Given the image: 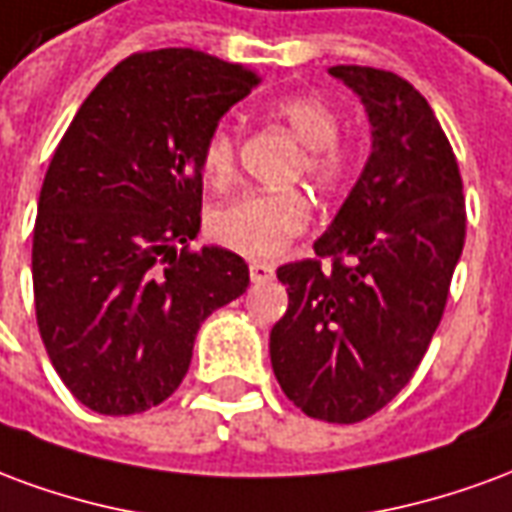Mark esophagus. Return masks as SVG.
I'll use <instances>...</instances> for the list:
<instances>
[{"mask_svg":"<svg viewBox=\"0 0 512 512\" xmlns=\"http://www.w3.org/2000/svg\"><path fill=\"white\" fill-rule=\"evenodd\" d=\"M271 277H274V266H268V263H252L249 266V279L252 282H268Z\"/></svg>","mask_w":512,"mask_h":512,"instance_id":"1","label":"esophagus"}]
</instances>
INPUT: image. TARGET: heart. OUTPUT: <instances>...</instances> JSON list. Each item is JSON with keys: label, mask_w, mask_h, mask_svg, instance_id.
I'll use <instances>...</instances> for the list:
<instances>
[{"label": "heart", "mask_w": 512, "mask_h": 512, "mask_svg": "<svg viewBox=\"0 0 512 512\" xmlns=\"http://www.w3.org/2000/svg\"><path fill=\"white\" fill-rule=\"evenodd\" d=\"M266 115L304 145L299 169L321 186L334 189L351 172V147L340 142V115L321 95H279L268 101ZM238 136L227 123L213 126L200 150L202 175L213 186L235 175ZM310 224V200L299 189L246 191L219 202L208 216V233L219 246L244 257H274Z\"/></svg>", "instance_id": "obj_1"}]
</instances>
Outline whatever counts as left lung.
Wrapping results in <instances>:
<instances>
[{"mask_svg":"<svg viewBox=\"0 0 512 512\" xmlns=\"http://www.w3.org/2000/svg\"><path fill=\"white\" fill-rule=\"evenodd\" d=\"M329 73L362 98L373 153L315 257L277 268L288 310L268 348L307 417L351 425L381 411L428 351L463 252L466 200L450 139L414 84L367 65Z\"/></svg>","mask_w":512,"mask_h":512,"instance_id":"left-lung-1","label":"left lung"}]
</instances>
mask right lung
Here are the masks:
<instances>
[{
	"instance_id": "right-lung-1",
	"label": "right lung",
	"mask_w": 512,
	"mask_h": 512,
	"mask_svg": "<svg viewBox=\"0 0 512 512\" xmlns=\"http://www.w3.org/2000/svg\"><path fill=\"white\" fill-rule=\"evenodd\" d=\"M260 76L205 51H139L98 82L54 150L32 230L40 340L73 397L109 417L164 403L202 321L249 266L200 233L205 136Z\"/></svg>"
}]
</instances>
